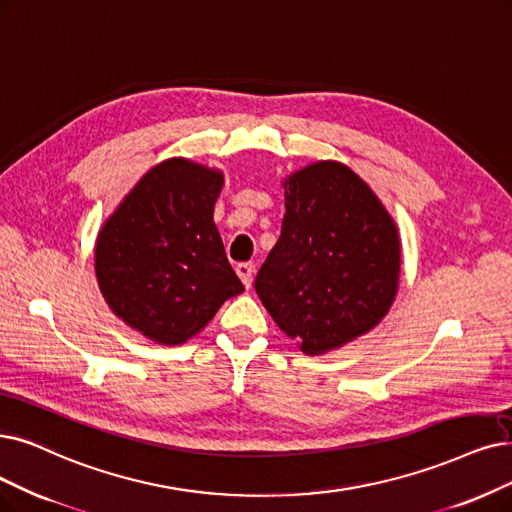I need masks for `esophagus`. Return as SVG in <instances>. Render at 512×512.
I'll return each instance as SVG.
<instances>
[{
  "label": "esophagus",
  "mask_w": 512,
  "mask_h": 512,
  "mask_svg": "<svg viewBox=\"0 0 512 512\" xmlns=\"http://www.w3.org/2000/svg\"><path fill=\"white\" fill-rule=\"evenodd\" d=\"M235 271H237V275H239V279H241L245 288H250L252 277H254V264L252 262H241V264H237Z\"/></svg>",
  "instance_id": "esophagus-1"
}]
</instances>
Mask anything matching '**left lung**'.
<instances>
[{
	"label": "left lung",
	"instance_id": "1",
	"mask_svg": "<svg viewBox=\"0 0 512 512\" xmlns=\"http://www.w3.org/2000/svg\"><path fill=\"white\" fill-rule=\"evenodd\" d=\"M285 216L256 294L304 355H325L386 317L401 271L399 229L367 182L340 161L283 178Z\"/></svg>",
	"mask_w": 512,
	"mask_h": 512
}]
</instances>
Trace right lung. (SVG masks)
I'll return each instance as SVG.
<instances>
[{"mask_svg": "<svg viewBox=\"0 0 512 512\" xmlns=\"http://www.w3.org/2000/svg\"><path fill=\"white\" fill-rule=\"evenodd\" d=\"M222 170L157 163L102 224L94 269L109 309L145 338L176 346L243 292L214 224Z\"/></svg>", "mask_w": 512, "mask_h": 512, "instance_id": "right-lung-1", "label": "right lung"}]
</instances>
